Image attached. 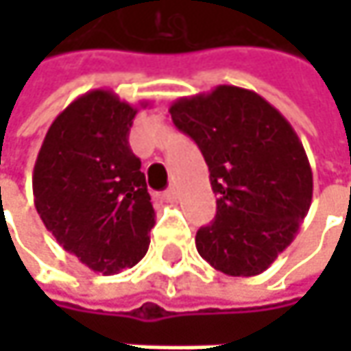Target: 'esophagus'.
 Masks as SVG:
<instances>
[{
    "mask_svg": "<svg viewBox=\"0 0 351 351\" xmlns=\"http://www.w3.org/2000/svg\"><path fill=\"white\" fill-rule=\"evenodd\" d=\"M162 197H165L167 201H176V197H178V193H176L175 186H173V189H169V191H165V193H162Z\"/></svg>",
    "mask_w": 351,
    "mask_h": 351,
    "instance_id": "esophagus-1",
    "label": "esophagus"
}]
</instances>
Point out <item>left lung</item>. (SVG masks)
Instances as JSON below:
<instances>
[{
  "label": "left lung",
  "mask_w": 351,
  "mask_h": 351,
  "mask_svg": "<svg viewBox=\"0 0 351 351\" xmlns=\"http://www.w3.org/2000/svg\"><path fill=\"white\" fill-rule=\"evenodd\" d=\"M175 125L199 146L217 213L197 232L201 258L228 276H256L295 240L313 199L305 148L258 93L219 85L171 106Z\"/></svg>",
  "instance_id": "8db88e82"
}]
</instances>
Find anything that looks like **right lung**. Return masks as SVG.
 <instances>
[{
    "label": "right lung",
    "instance_id": "obj_1",
    "mask_svg": "<svg viewBox=\"0 0 351 351\" xmlns=\"http://www.w3.org/2000/svg\"><path fill=\"white\" fill-rule=\"evenodd\" d=\"M140 107L93 89L56 115L36 158L32 191L42 223L101 274L138 264L154 228L142 162L128 142Z\"/></svg>",
    "mask_w": 351,
    "mask_h": 351
}]
</instances>
